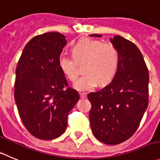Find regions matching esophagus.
Masks as SVG:
<instances>
[{
    "label": "esophagus",
    "instance_id": "esophagus-1",
    "mask_svg": "<svg viewBox=\"0 0 160 160\" xmlns=\"http://www.w3.org/2000/svg\"><path fill=\"white\" fill-rule=\"evenodd\" d=\"M80 96L81 98H85L87 97V94L86 93H80Z\"/></svg>",
    "mask_w": 160,
    "mask_h": 160
}]
</instances>
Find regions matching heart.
<instances>
[{
    "label": "heart",
    "instance_id": "heart-1",
    "mask_svg": "<svg viewBox=\"0 0 160 160\" xmlns=\"http://www.w3.org/2000/svg\"><path fill=\"white\" fill-rule=\"evenodd\" d=\"M72 59L65 55L60 56L58 65L63 73L72 81L78 76L77 65L84 63L82 76L73 86L80 92H88L97 85L108 84L117 72L119 56L117 49L110 43L83 38L72 48Z\"/></svg>",
    "mask_w": 160,
    "mask_h": 160
}]
</instances>
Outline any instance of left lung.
<instances>
[{"label": "left lung", "instance_id": "left-lung-1", "mask_svg": "<svg viewBox=\"0 0 160 160\" xmlns=\"http://www.w3.org/2000/svg\"><path fill=\"white\" fill-rule=\"evenodd\" d=\"M110 42L119 56L115 76L105 88L89 93L88 98L92 104L89 119L94 136L104 144L115 145L138 129L148 104L149 73L133 42L119 35L110 38Z\"/></svg>", "mask_w": 160, "mask_h": 160}]
</instances>
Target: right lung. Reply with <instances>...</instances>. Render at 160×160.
Returning a JSON list of instances; mask_svg holds the SVG:
<instances>
[{
    "instance_id": "right-lung-1",
    "label": "right lung",
    "mask_w": 160,
    "mask_h": 160,
    "mask_svg": "<svg viewBox=\"0 0 160 160\" xmlns=\"http://www.w3.org/2000/svg\"><path fill=\"white\" fill-rule=\"evenodd\" d=\"M66 43L58 32L35 36L16 67L14 96L20 118L31 135L45 141L65 132L68 114L80 98L58 65Z\"/></svg>"
}]
</instances>
